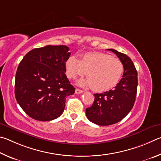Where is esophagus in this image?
<instances>
[{
  "label": "esophagus",
  "instance_id": "esophagus-1",
  "mask_svg": "<svg viewBox=\"0 0 161 161\" xmlns=\"http://www.w3.org/2000/svg\"><path fill=\"white\" fill-rule=\"evenodd\" d=\"M84 91H82V90H80V89H78V88H76L75 89V92L76 94H80V93H83Z\"/></svg>",
  "mask_w": 161,
  "mask_h": 161
}]
</instances>
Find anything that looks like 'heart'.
I'll list each match as a JSON object with an SVG mask.
<instances>
[{
	"mask_svg": "<svg viewBox=\"0 0 161 161\" xmlns=\"http://www.w3.org/2000/svg\"><path fill=\"white\" fill-rule=\"evenodd\" d=\"M65 66L69 78L74 79L86 73L88 78L78 80V84L92 86L96 92H105L114 87L119 83L125 70L120 59L103 52L86 53L80 60L75 56H70Z\"/></svg>",
	"mask_w": 161,
	"mask_h": 161,
	"instance_id": "obj_1",
	"label": "heart"
}]
</instances>
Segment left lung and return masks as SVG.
Here are the masks:
<instances>
[{"instance_id":"8db88e82","label":"left lung","mask_w":161,"mask_h":161,"mask_svg":"<svg viewBox=\"0 0 161 161\" xmlns=\"http://www.w3.org/2000/svg\"><path fill=\"white\" fill-rule=\"evenodd\" d=\"M123 63L125 70L122 78L114 90L96 93L92 105L86 110V117L91 122L108 126L123 119L134 105L137 91V71L131 59L117 51L109 49Z\"/></svg>"}]
</instances>
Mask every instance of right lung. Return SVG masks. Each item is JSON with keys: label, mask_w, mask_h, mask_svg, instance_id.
Returning <instances> with one entry per match:
<instances>
[{"label": "right lung", "mask_w": 161, "mask_h": 161, "mask_svg": "<svg viewBox=\"0 0 161 161\" xmlns=\"http://www.w3.org/2000/svg\"><path fill=\"white\" fill-rule=\"evenodd\" d=\"M70 55L65 45H48L31 50L19 63L15 75V98L32 119L51 121L63 113L66 97L75 92L65 74Z\"/></svg>", "instance_id": "add662e5"}]
</instances>
